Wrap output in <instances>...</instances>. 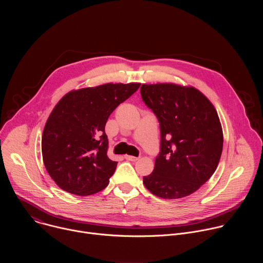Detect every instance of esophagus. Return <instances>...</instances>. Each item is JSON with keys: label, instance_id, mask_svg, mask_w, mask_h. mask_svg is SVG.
<instances>
[{"label": "esophagus", "instance_id": "obj_1", "mask_svg": "<svg viewBox=\"0 0 263 263\" xmlns=\"http://www.w3.org/2000/svg\"><path fill=\"white\" fill-rule=\"evenodd\" d=\"M125 158L129 161H137L139 159V157H134V156H130V155H126Z\"/></svg>", "mask_w": 263, "mask_h": 263}]
</instances>
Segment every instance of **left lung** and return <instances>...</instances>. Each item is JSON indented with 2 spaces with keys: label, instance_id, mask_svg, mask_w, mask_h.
Instances as JSON below:
<instances>
[{
  "label": "left lung",
  "instance_id": "obj_1",
  "mask_svg": "<svg viewBox=\"0 0 263 263\" xmlns=\"http://www.w3.org/2000/svg\"><path fill=\"white\" fill-rule=\"evenodd\" d=\"M140 95L159 122L160 152L143 184L162 199L197 192L215 172L222 151V130L210 101L194 87L142 84Z\"/></svg>",
  "mask_w": 263,
  "mask_h": 263
}]
</instances>
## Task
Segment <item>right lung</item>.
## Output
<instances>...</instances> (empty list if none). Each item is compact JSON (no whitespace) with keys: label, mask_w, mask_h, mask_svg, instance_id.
Listing matches in <instances>:
<instances>
[{"label":"right lung","mask_w":263,"mask_h":263,"mask_svg":"<svg viewBox=\"0 0 263 263\" xmlns=\"http://www.w3.org/2000/svg\"><path fill=\"white\" fill-rule=\"evenodd\" d=\"M139 86L108 83L70 91L58 102L45 126L42 151L45 166L60 189L84 197L109 184L118 162L107 156L105 125Z\"/></svg>","instance_id":"1"}]
</instances>
